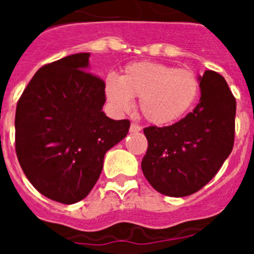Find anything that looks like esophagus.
I'll use <instances>...</instances> for the list:
<instances>
[{"label":"esophagus","instance_id":"1","mask_svg":"<svg viewBox=\"0 0 254 254\" xmlns=\"http://www.w3.org/2000/svg\"><path fill=\"white\" fill-rule=\"evenodd\" d=\"M141 131V127L138 125H136V123H132L131 127H129V132H132V133H136V132H140Z\"/></svg>","mask_w":254,"mask_h":254}]
</instances>
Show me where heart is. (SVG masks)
I'll return each instance as SVG.
<instances>
[{"mask_svg":"<svg viewBox=\"0 0 254 254\" xmlns=\"http://www.w3.org/2000/svg\"><path fill=\"white\" fill-rule=\"evenodd\" d=\"M198 90V80L190 69L150 61L127 64L120 78L108 75L104 80L105 96L114 111L128 112L132 98H138L145 120L160 126L181 120Z\"/></svg>","mask_w":254,"mask_h":254,"instance_id":"b5f03b06","label":"heart"}]
</instances>
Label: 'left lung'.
<instances>
[{
  "mask_svg": "<svg viewBox=\"0 0 254 254\" xmlns=\"http://www.w3.org/2000/svg\"><path fill=\"white\" fill-rule=\"evenodd\" d=\"M201 98L193 112L168 127L143 129L149 146L141 168L154 190L170 197L199 190L216 176L234 145L237 103L225 78L198 76Z\"/></svg>",
  "mask_w": 254,
  "mask_h": 254,
  "instance_id": "1",
  "label": "left lung"
}]
</instances>
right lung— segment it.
Here are the masks:
<instances>
[{
    "label": "right lung",
    "instance_id": "1",
    "mask_svg": "<svg viewBox=\"0 0 254 254\" xmlns=\"http://www.w3.org/2000/svg\"><path fill=\"white\" fill-rule=\"evenodd\" d=\"M90 53H76L37 71L17 102L16 155L40 193L71 205L90 193L105 152L127 136L129 121L102 111L104 81L87 72Z\"/></svg>",
    "mask_w": 254,
    "mask_h": 254
}]
</instances>
